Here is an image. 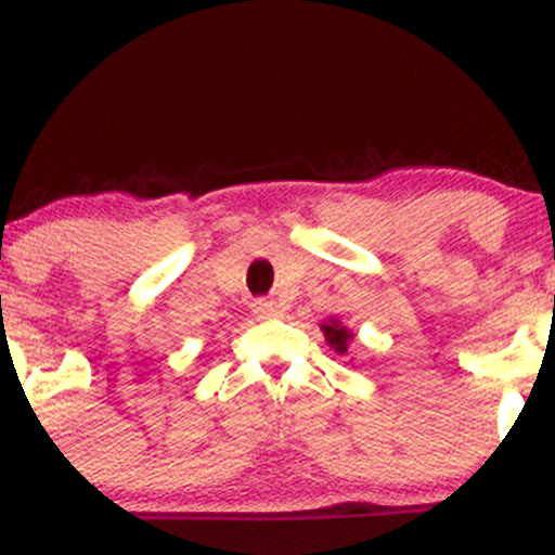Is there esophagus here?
I'll list each match as a JSON object with an SVG mask.
<instances>
[{
    "label": "esophagus",
    "mask_w": 555,
    "mask_h": 555,
    "mask_svg": "<svg viewBox=\"0 0 555 555\" xmlns=\"http://www.w3.org/2000/svg\"><path fill=\"white\" fill-rule=\"evenodd\" d=\"M256 315L258 318H276V315H282V308H279V305L273 302V299H258V302H256Z\"/></svg>",
    "instance_id": "1"
}]
</instances>
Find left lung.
Listing matches in <instances>:
<instances>
[{
    "label": "left lung",
    "mask_w": 555,
    "mask_h": 555,
    "mask_svg": "<svg viewBox=\"0 0 555 555\" xmlns=\"http://www.w3.org/2000/svg\"><path fill=\"white\" fill-rule=\"evenodd\" d=\"M321 331H323V336H326V341L331 344V347L336 349V352H339V354L347 352L349 341H352V334H349V331L344 328L341 323L336 321V318H331L328 323H323Z\"/></svg>",
    "instance_id": "8db88e82"
}]
</instances>
